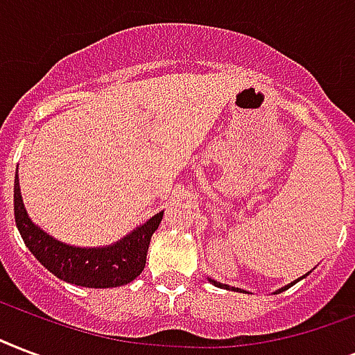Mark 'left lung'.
Here are the masks:
<instances>
[{"instance_id":"1","label":"left lung","mask_w":355,"mask_h":355,"mask_svg":"<svg viewBox=\"0 0 355 355\" xmlns=\"http://www.w3.org/2000/svg\"><path fill=\"white\" fill-rule=\"evenodd\" d=\"M307 275H309V272H307V274H305V275H302V277H300V279H304V277H307ZM300 279L292 281V283H288V285H285V286H281L279 291H275V294H279V292L286 291V288H291V286H292V285H296V283H297V281H300ZM208 281H210V283H212L214 286H218V288H227V291H234V292H245V291H242V288H238V286L223 285V283H220V281L212 279V277H208Z\"/></svg>"}]
</instances>
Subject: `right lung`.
Masks as SVG:
<instances>
[{
  "label": "right lung",
  "instance_id": "add662e5",
  "mask_svg": "<svg viewBox=\"0 0 355 355\" xmlns=\"http://www.w3.org/2000/svg\"><path fill=\"white\" fill-rule=\"evenodd\" d=\"M164 212L154 214L143 225L102 248H78L59 242L39 225H35L27 214L20 193L18 173L15 177V220L24 242L35 259L50 270L59 279L87 288H113L134 281L141 274L154 231L158 229Z\"/></svg>",
  "mask_w": 355,
  "mask_h": 355
}]
</instances>
